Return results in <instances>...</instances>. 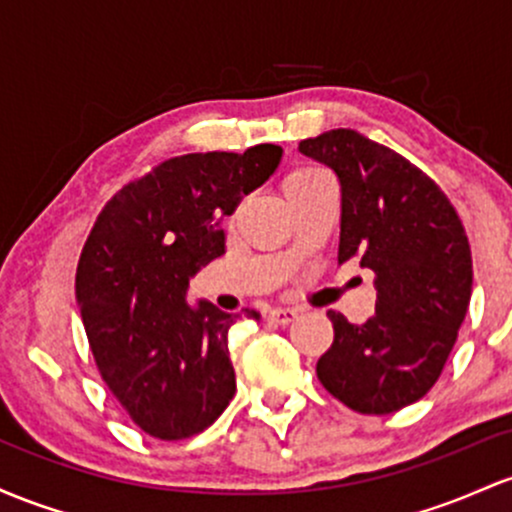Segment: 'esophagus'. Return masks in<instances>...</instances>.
<instances>
[{
	"mask_svg": "<svg viewBox=\"0 0 512 512\" xmlns=\"http://www.w3.org/2000/svg\"><path fill=\"white\" fill-rule=\"evenodd\" d=\"M297 317V309H290V307H275L268 312V319L273 321V324H290V321H295Z\"/></svg>",
	"mask_w": 512,
	"mask_h": 512,
	"instance_id": "1",
	"label": "esophagus"
}]
</instances>
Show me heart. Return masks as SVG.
<instances>
[{
    "label": "heart",
    "mask_w": 512,
    "mask_h": 512,
    "mask_svg": "<svg viewBox=\"0 0 512 512\" xmlns=\"http://www.w3.org/2000/svg\"><path fill=\"white\" fill-rule=\"evenodd\" d=\"M326 179H329V176H326L321 169H314V166H295V169H290L285 174L283 193L285 198H292V195L307 191V188H312L314 183L326 181Z\"/></svg>",
    "instance_id": "1"
}]
</instances>
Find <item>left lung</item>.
Segmentation results:
<instances>
[{"mask_svg":"<svg viewBox=\"0 0 512 512\" xmlns=\"http://www.w3.org/2000/svg\"><path fill=\"white\" fill-rule=\"evenodd\" d=\"M341 183L338 263L375 273V317L329 309L333 343L317 363L331 396L358 413H394L430 392L472 297V249L455 205L423 169L353 128L300 142Z\"/></svg>","mask_w":512,"mask_h":512,"instance_id":"1","label":"left lung"}]
</instances>
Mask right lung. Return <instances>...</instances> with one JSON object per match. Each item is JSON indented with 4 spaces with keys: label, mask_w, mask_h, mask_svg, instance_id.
I'll return each instance as SVG.
<instances>
[{
    "label": "right lung",
    "mask_w": 512,
    "mask_h": 512,
    "mask_svg": "<svg viewBox=\"0 0 512 512\" xmlns=\"http://www.w3.org/2000/svg\"><path fill=\"white\" fill-rule=\"evenodd\" d=\"M283 149L181 154L103 205L79 256L77 300L108 392L142 433L186 440L232 401L229 329L254 309L186 304L188 280L225 254V222L273 174Z\"/></svg>",
    "instance_id": "add662e5"
}]
</instances>
